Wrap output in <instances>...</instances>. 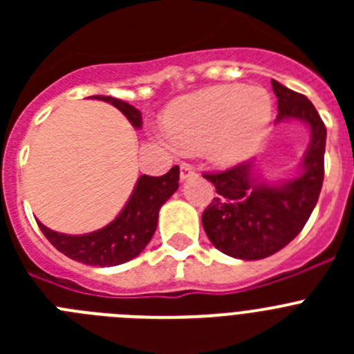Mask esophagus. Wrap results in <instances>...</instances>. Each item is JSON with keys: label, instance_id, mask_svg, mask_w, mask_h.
I'll list each match as a JSON object with an SVG mask.
<instances>
[{"label": "esophagus", "instance_id": "34e87169", "mask_svg": "<svg viewBox=\"0 0 354 354\" xmlns=\"http://www.w3.org/2000/svg\"><path fill=\"white\" fill-rule=\"evenodd\" d=\"M193 175H196L195 167L189 165V162H183V165H180V180L189 179V177H193Z\"/></svg>", "mask_w": 354, "mask_h": 354}]
</instances>
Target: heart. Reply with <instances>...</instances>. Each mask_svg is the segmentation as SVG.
Here are the masks:
<instances>
[{
  "instance_id": "heart-1",
  "label": "heart",
  "mask_w": 354,
  "mask_h": 354,
  "mask_svg": "<svg viewBox=\"0 0 354 354\" xmlns=\"http://www.w3.org/2000/svg\"><path fill=\"white\" fill-rule=\"evenodd\" d=\"M271 117L273 101L264 88L223 84L180 97L168 108L162 127L170 147L204 149L211 162L232 167L257 149Z\"/></svg>"
}]
</instances>
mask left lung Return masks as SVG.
<instances>
[{
    "instance_id": "left-lung-1",
    "label": "left lung",
    "mask_w": 354,
    "mask_h": 354,
    "mask_svg": "<svg viewBox=\"0 0 354 354\" xmlns=\"http://www.w3.org/2000/svg\"><path fill=\"white\" fill-rule=\"evenodd\" d=\"M278 99L277 124L299 120L310 129V143L299 174L278 184L255 174L253 161L220 174H205L216 196L202 214V225L216 248L243 261H259L280 252L310 218L324 179L326 127L317 109L301 93L271 80Z\"/></svg>"
}]
</instances>
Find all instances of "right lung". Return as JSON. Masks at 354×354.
Wrapping results in <instances>:
<instances>
[{"label":"right lung","mask_w":354,"mask_h":354,"mask_svg":"<svg viewBox=\"0 0 354 354\" xmlns=\"http://www.w3.org/2000/svg\"><path fill=\"white\" fill-rule=\"evenodd\" d=\"M93 99L109 102L126 115L131 126L142 127V113L138 109L120 99L108 95H92ZM179 187V167H174L161 177L142 175L136 180L127 204L111 223L95 232L83 236H68L55 232L40 221H37L42 234L58 252L68 259L88 266L109 268L138 257L158 227V216L161 205L177 192Z\"/></svg>","instance_id":"1"}]
</instances>
